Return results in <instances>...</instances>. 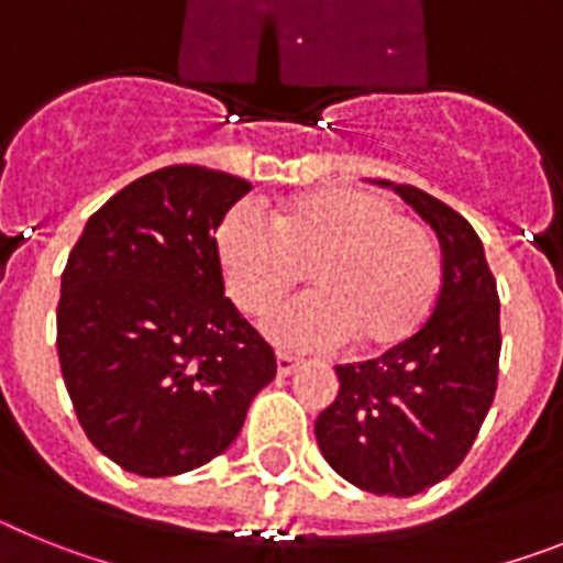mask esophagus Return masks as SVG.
<instances>
[{
    "mask_svg": "<svg viewBox=\"0 0 563 563\" xmlns=\"http://www.w3.org/2000/svg\"><path fill=\"white\" fill-rule=\"evenodd\" d=\"M297 365H300V360L291 354H277V374L280 376H291L297 371Z\"/></svg>",
    "mask_w": 563,
    "mask_h": 563,
    "instance_id": "34e87169",
    "label": "esophagus"
}]
</instances>
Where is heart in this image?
<instances>
[{
  "mask_svg": "<svg viewBox=\"0 0 563 563\" xmlns=\"http://www.w3.org/2000/svg\"><path fill=\"white\" fill-rule=\"evenodd\" d=\"M223 288L238 309L263 311L311 266L317 291L263 317L277 345L329 351L356 340L390 351L424 325L442 286V254L424 223L379 192L322 187L297 195L275 221L234 203L214 227Z\"/></svg>",
  "mask_w": 563,
  "mask_h": 563,
  "instance_id": "b5f03b06",
  "label": "heart"
}]
</instances>
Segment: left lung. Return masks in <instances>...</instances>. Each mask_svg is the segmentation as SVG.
I'll use <instances>...</instances> for the list:
<instances>
[{
  "mask_svg": "<svg viewBox=\"0 0 563 563\" xmlns=\"http://www.w3.org/2000/svg\"><path fill=\"white\" fill-rule=\"evenodd\" d=\"M442 246V288L422 329L368 363L336 365L340 394L314 422L325 462L360 490L417 496L464 462L496 397L498 291L485 246L462 214L388 184Z\"/></svg>",
  "mask_w": 563,
  "mask_h": 563,
  "instance_id": "8db88e82",
  "label": "left lung"
}]
</instances>
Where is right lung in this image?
I'll use <instances>...</instances> for the list:
<instances>
[{
  "mask_svg": "<svg viewBox=\"0 0 563 563\" xmlns=\"http://www.w3.org/2000/svg\"><path fill=\"white\" fill-rule=\"evenodd\" d=\"M252 184L164 166L112 195L67 257L56 311L62 376L107 459L178 476L238 439L275 351L223 297L214 227Z\"/></svg>",
  "mask_w": 563,
  "mask_h": 563,
  "instance_id": "add662e5",
  "label": "right lung"
}]
</instances>
